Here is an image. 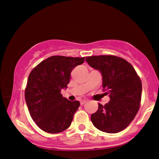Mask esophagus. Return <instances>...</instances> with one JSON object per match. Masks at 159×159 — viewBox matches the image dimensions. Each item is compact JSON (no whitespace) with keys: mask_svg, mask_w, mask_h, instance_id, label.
<instances>
[{"mask_svg":"<svg viewBox=\"0 0 159 159\" xmlns=\"http://www.w3.org/2000/svg\"><path fill=\"white\" fill-rule=\"evenodd\" d=\"M81 102V105H84V104L87 102V100L82 99V100H81V102Z\"/></svg>","mask_w":159,"mask_h":159,"instance_id":"obj_1","label":"esophagus"}]
</instances>
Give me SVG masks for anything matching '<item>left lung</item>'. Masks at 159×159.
I'll return each mask as SVG.
<instances>
[{
    "instance_id": "8db88e82",
    "label": "left lung",
    "mask_w": 159,
    "mask_h": 159,
    "mask_svg": "<svg viewBox=\"0 0 159 159\" xmlns=\"http://www.w3.org/2000/svg\"><path fill=\"white\" fill-rule=\"evenodd\" d=\"M86 61L102 75V87L110 101L98 104L97 111L91 115L96 129L107 133H117L125 129L135 117L140 108L142 84L129 62L114 55L91 56Z\"/></svg>"
}]
</instances>
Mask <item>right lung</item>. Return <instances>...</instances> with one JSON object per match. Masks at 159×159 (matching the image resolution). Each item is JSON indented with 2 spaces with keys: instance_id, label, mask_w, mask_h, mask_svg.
<instances>
[{
  "instance_id": "right-lung-1",
  "label": "right lung",
  "mask_w": 159,
  "mask_h": 159,
  "mask_svg": "<svg viewBox=\"0 0 159 159\" xmlns=\"http://www.w3.org/2000/svg\"><path fill=\"white\" fill-rule=\"evenodd\" d=\"M84 57L52 56L39 63L29 75L25 100L33 120L45 132L59 133L71 125L78 101H69L61 91L66 89L75 67Z\"/></svg>"
}]
</instances>
